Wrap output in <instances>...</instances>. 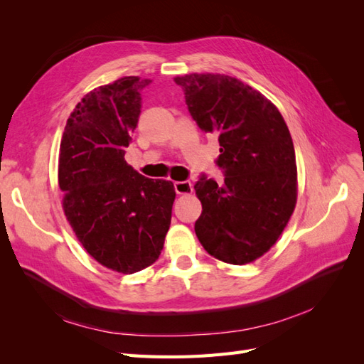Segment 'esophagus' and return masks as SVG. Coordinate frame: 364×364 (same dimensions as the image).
Here are the masks:
<instances>
[{
  "instance_id": "esophagus-1",
  "label": "esophagus",
  "mask_w": 364,
  "mask_h": 364,
  "mask_svg": "<svg viewBox=\"0 0 364 364\" xmlns=\"http://www.w3.org/2000/svg\"><path fill=\"white\" fill-rule=\"evenodd\" d=\"M174 190L178 194H191L193 193V183L190 181L174 182Z\"/></svg>"
}]
</instances>
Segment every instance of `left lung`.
<instances>
[{"label":"left lung","instance_id":"8db88e82","mask_svg":"<svg viewBox=\"0 0 364 364\" xmlns=\"http://www.w3.org/2000/svg\"><path fill=\"white\" fill-rule=\"evenodd\" d=\"M199 127L218 135V185L205 176L194 190L202 214L196 235L214 258L243 266L269 252L294 211L297 168L293 139L269 98L235 77H174Z\"/></svg>","mask_w":364,"mask_h":364}]
</instances>
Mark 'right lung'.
I'll list each match as a JSON object with an SVG mask.
<instances>
[{
    "mask_svg": "<svg viewBox=\"0 0 364 364\" xmlns=\"http://www.w3.org/2000/svg\"><path fill=\"white\" fill-rule=\"evenodd\" d=\"M151 80L129 75L77 103L59 151L62 206L77 240L102 266L130 274L164 247L176 199L170 181L147 179L124 159Z\"/></svg>",
    "mask_w": 364,
    "mask_h": 364,
    "instance_id": "obj_1",
    "label": "right lung"
}]
</instances>
